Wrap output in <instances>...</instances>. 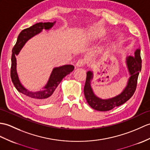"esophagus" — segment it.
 Masks as SVG:
<instances>
[{"label":"esophagus","mask_w":150,"mask_h":150,"mask_svg":"<svg viewBox=\"0 0 150 150\" xmlns=\"http://www.w3.org/2000/svg\"><path fill=\"white\" fill-rule=\"evenodd\" d=\"M85 60L84 59H79V60L77 61V62L76 63V67L77 68H79V67H82V66H83L85 64Z\"/></svg>","instance_id":"obj_1"}]
</instances>
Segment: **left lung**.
<instances>
[{"label":"left lung","instance_id":"left-lung-1","mask_svg":"<svg viewBox=\"0 0 150 150\" xmlns=\"http://www.w3.org/2000/svg\"><path fill=\"white\" fill-rule=\"evenodd\" d=\"M125 63L130 75L127 86L120 94L110 98L102 99L95 95L91 87L93 72L92 71L87 72L83 93L87 102L93 109L98 111L112 110L114 107L125 103L133 96L136 89L138 76L142 67L140 48L135 49L134 56H127L125 58Z\"/></svg>","mask_w":150,"mask_h":150}]
</instances>
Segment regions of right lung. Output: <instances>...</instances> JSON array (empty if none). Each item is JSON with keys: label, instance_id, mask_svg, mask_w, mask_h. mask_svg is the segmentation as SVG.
I'll list each match as a JSON object with an SVG mask.
<instances>
[{"label": "right lung", "instance_id": "obj_1", "mask_svg": "<svg viewBox=\"0 0 150 150\" xmlns=\"http://www.w3.org/2000/svg\"><path fill=\"white\" fill-rule=\"evenodd\" d=\"M56 22H40L34 24L23 30L19 34L16 43L13 47L11 56V77L12 82L16 89L25 96L28 99L33 100L38 103H47L54 100L56 96L57 88L61 81L67 75L69 74L74 69V67L71 64H66L59 67H55L52 69L48 81L43 88L39 91H30L26 89L21 83L16 70V58L20 50L25 44L31 38L40 34L45 30H50Z\"/></svg>", "mask_w": 150, "mask_h": 150}]
</instances>
